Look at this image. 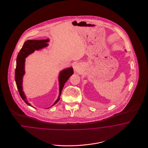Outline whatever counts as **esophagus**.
Masks as SVG:
<instances>
[{"mask_svg":"<svg viewBox=\"0 0 148 148\" xmlns=\"http://www.w3.org/2000/svg\"><path fill=\"white\" fill-rule=\"evenodd\" d=\"M74 68H75V71H77V72H80L82 69V65L80 64L77 63L74 65Z\"/></svg>","mask_w":148,"mask_h":148,"instance_id":"34e87169","label":"esophagus"}]
</instances>
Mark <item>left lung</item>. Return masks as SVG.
I'll list each match as a JSON object with an SVG mask.
<instances>
[{"mask_svg":"<svg viewBox=\"0 0 148 148\" xmlns=\"http://www.w3.org/2000/svg\"><path fill=\"white\" fill-rule=\"evenodd\" d=\"M125 51H126V50H125Z\"/></svg>","mask_w":148,"mask_h":148,"instance_id":"8db88e82","label":"left lung"}]
</instances>
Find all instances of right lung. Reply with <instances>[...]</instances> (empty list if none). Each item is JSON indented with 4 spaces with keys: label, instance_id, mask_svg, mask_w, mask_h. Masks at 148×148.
Listing matches in <instances>:
<instances>
[{
    "label": "right lung",
    "instance_id": "add662e5",
    "mask_svg": "<svg viewBox=\"0 0 148 148\" xmlns=\"http://www.w3.org/2000/svg\"><path fill=\"white\" fill-rule=\"evenodd\" d=\"M49 39H44V40H28L24 42L22 48L19 52L16 58V65L15 72V79L18 90L21 98L25 101V103L28 106H32L27 100V97L23 90V79L25 73V58L27 56L34 53L35 50L43 49L48 46ZM74 71L72 67H69L64 69L59 73V94L58 99L49 108L54 106L56 103L60 100L62 91L63 90L64 86L69 78L73 74Z\"/></svg>",
    "mask_w": 148,
    "mask_h": 148
}]
</instances>
